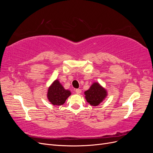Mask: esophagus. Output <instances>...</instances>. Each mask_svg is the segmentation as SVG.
I'll return each instance as SVG.
<instances>
[{
	"label": "esophagus",
	"mask_w": 153,
	"mask_h": 153,
	"mask_svg": "<svg viewBox=\"0 0 153 153\" xmlns=\"http://www.w3.org/2000/svg\"><path fill=\"white\" fill-rule=\"evenodd\" d=\"M75 92H76V94H80V93H81L82 91H81V89H76L75 90Z\"/></svg>",
	"instance_id": "obj_1"
}]
</instances>
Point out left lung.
Returning a JSON list of instances; mask_svg holds the SVG:
<instances>
[{
  "instance_id": "left-lung-1",
  "label": "left lung",
  "mask_w": 153,
  "mask_h": 153,
  "mask_svg": "<svg viewBox=\"0 0 153 153\" xmlns=\"http://www.w3.org/2000/svg\"><path fill=\"white\" fill-rule=\"evenodd\" d=\"M85 99L91 105L97 106L102 101L106 96V91L98 83H94L90 89L85 92Z\"/></svg>"
}]
</instances>
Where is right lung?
Masks as SVG:
<instances>
[{
    "mask_svg": "<svg viewBox=\"0 0 153 153\" xmlns=\"http://www.w3.org/2000/svg\"><path fill=\"white\" fill-rule=\"evenodd\" d=\"M70 94V91L64 89L60 82L56 80L49 87L47 97L52 105H62L65 103L66 99Z\"/></svg>",
    "mask_w": 153,
    "mask_h": 153,
    "instance_id": "right-lung-1",
    "label": "right lung"
}]
</instances>
